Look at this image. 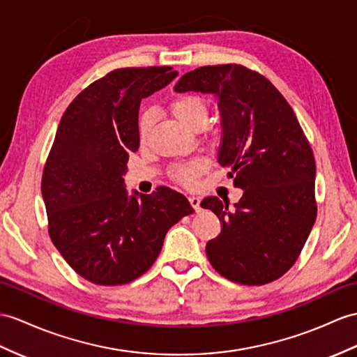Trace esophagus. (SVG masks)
I'll list each match as a JSON object with an SVG mask.
<instances>
[{"label":"esophagus","instance_id":"1","mask_svg":"<svg viewBox=\"0 0 357 357\" xmlns=\"http://www.w3.org/2000/svg\"><path fill=\"white\" fill-rule=\"evenodd\" d=\"M189 203H190V206H192V207L195 208V212L202 211V206H199V203H202V199H199V197L190 195V197H189Z\"/></svg>","mask_w":357,"mask_h":357}]
</instances>
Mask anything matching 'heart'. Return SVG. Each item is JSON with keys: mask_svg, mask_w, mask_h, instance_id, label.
I'll return each mask as SVG.
<instances>
[{"mask_svg": "<svg viewBox=\"0 0 357 357\" xmlns=\"http://www.w3.org/2000/svg\"><path fill=\"white\" fill-rule=\"evenodd\" d=\"M169 109L180 123H183L189 128H197L207 123L208 107L204 98L198 95H180L174 98L169 104ZM151 128V113L142 112L137 121V135L141 141H146ZM204 171V163L202 160H190L185 163H177L171 167L169 177L176 180L180 185L190 186L195 178Z\"/></svg>", "mask_w": 357, "mask_h": 357, "instance_id": "b5f03b06", "label": "heart"}]
</instances>
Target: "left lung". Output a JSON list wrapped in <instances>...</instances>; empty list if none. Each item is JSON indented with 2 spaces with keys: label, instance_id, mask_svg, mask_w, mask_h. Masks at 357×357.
Returning a JSON list of instances; mask_svg holds the SVG:
<instances>
[{
  "label": "left lung",
  "instance_id": "1",
  "mask_svg": "<svg viewBox=\"0 0 357 357\" xmlns=\"http://www.w3.org/2000/svg\"><path fill=\"white\" fill-rule=\"evenodd\" d=\"M174 89L220 100L218 162L244 190L233 208L218 197L202 202L222 222L221 233L206 245L208 262L241 284L280 279L317 220L315 159L292 107L268 78L236 63L197 68Z\"/></svg>",
  "mask_w": 357,
  "mask_h": 357
}]
</instances>
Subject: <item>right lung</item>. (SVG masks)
<instances>
[{"mask_svg": "<svg viewBox=\"0 0 357 357\" xmlns=\"http://www.w3.org/2000/svg\"><path fill=\"white\" fill-rule=\"evenodd\" d=\"M177 75L169 66L115 69L78 93L60 119L42 174L48 233L68 265L95 284H126L149 271L167 231L194 212L165 186L128 195L123 178L139 149L142 98Z\"/></svg>", "mask_w": 357, "mask_h": 357, "instance_id": "right-lung-1", "label": "right lung"}]
</instances>
